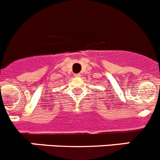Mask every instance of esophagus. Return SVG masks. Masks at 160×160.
<instances>
[{
  "label": "esophagus",
  "mask_w": 160,
  "mask_h": 160,
  "mask_svg": "<svg viewBox=\"0 0 160 160\" xmlns=\"http://www.w3.org/2000/svg\"><path fill=\"white\" fill-rule=\"evenodd\" d=\"M75 77L76 78H80V77H81V74H80V73H77V74H75Z\"/></svg>",
  "instance_id": "1"
}]
</instances>
